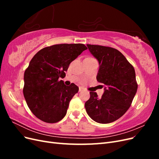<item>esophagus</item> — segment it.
Returning <instances> with one entry per match:
<instances>
[{
    "label": "esophagus",
    "mask_w": 159,
    "mask_h": 159,
    "mask_svg": "<svg viewBox=\"0 0 159 159\" xmlns=\"http://www.w3.org/2000/svg\"><path fill=\"white\" fill-rule=\"evenodd\" d=\"M84 90V88H81V87H80L79 88V91H82Z\"/></svg>",
    "instance_id": "34e87169"
}]
</instances>
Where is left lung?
<instances>
[{
    "mask_svg": "<svg viewBox=\"0 0 159 159\" xmlns=\"http://www.w3.org/2000/svg\"><path fill=\"white\" fill-rule=\"evenodd\" d=\"M90 52L99 63L98 82L105 86L102 98L90 91L85 103L89 116L99 123L116 121L126 113L137 93L135 71L121 52L113 48L87 44Z\"/></svg>",
    "mask_w": 159,
    "mask_h": 159,
    "instance_id": "left-lung-1",
    "label": "left lung"
}]
</instances>
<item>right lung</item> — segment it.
Returning a JSON list of instances; mask_svg holds the SVG:
<instances>
[{"instance_id":"obj_1","label":"right lung","mask_w":159,"mask_h":159,"mask_svg":"<svg viewBox=\"0 0 159 159\" xmlns=\"http://www.w3.org/2000/svg\"><path fill=\"white\" fill-rule=\"evenodd\" d=\"M88 48L83 44H61L44 48L34 56L24 75L23 94L32 113L41 121L54 123L63 119L79 88L64 85L60 78L72 61Z\"/></svg>"}]
</instances>
